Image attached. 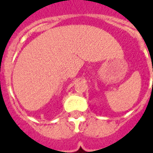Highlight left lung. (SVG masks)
<instances>
[{"mask_svg": "<svg viewBox=\"0 0 153 153\" xmlns=\"http://www.w3.org/2000/svg\"><path fill=\"white\" fill-rule=\"evenodd\" d=\"M152 87H153V84H152Z\"/></svg>", "mask_w": 153, "mask_h": 153, "instance_id": "8db88e82", "label": "left lung"}]
</instances>
